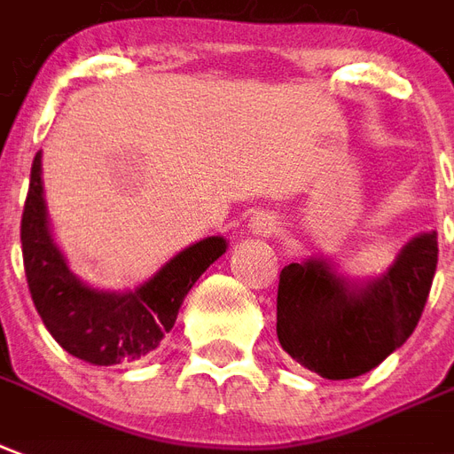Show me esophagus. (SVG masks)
<instances>
[{
    "instance_id": "esophagus-1",
    "label": "esophagus",
    "mask_w": 454,
    "mask_h": 454,
    "mask_svg": "<svg viewBox=\"0 0 454 454\" xmlns=\"http://www.w3.org/2000/svg\"><path fill=\"white\" fill-rule=\"evenodd\" d=\"M250 228H253V233H257V236H270V233L277 231V218L270 216V214H264V211H260V214H254L253 216Z\"/></svg>"
}]
</instances>
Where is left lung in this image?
Returning <instances> with one entry per match:
<instances>
[{"label": "left lung", "mask_w": 454, "mask_h": 454, "mask_svg": "<svg viewBox=\"0 0 454 454\" xmlns=\"http://www.w3.org/2000/svg\"><path fill=\"white\" fill-rule=\"evenodd\" d=\"M435 267V231L411 238L395 264L368 281H348L322 257L294 262L278 277V344L327 380L358 378L411 337Z\"/></svg>", "instance_id": "obj_1"}]
</instances>
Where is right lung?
I'll list each match as a JSON object with an SVG mask.
<instances>
[{
    "instance_id": "obj_1",
    "label": "right lung",
    "mask_w": 454,
    "mask_h": 454,
    "mask_svg": "<svg viewBox=\"0 0 454 454\" xmlns=\"http://www.w3.org/2000/svg\"><path fill=\"white\" fill-rule=\"evenodd\" d=\"M40 176L43 163L35 153L21 218L23 267L35 310L57 344L86 364L115 365L142 358L173 330L184 295L226 253V240L211 236L184 247L127 294L90 288L74 277L52 240Z\"/></svg>"
}]
</instances>
